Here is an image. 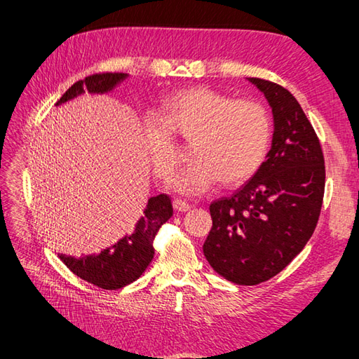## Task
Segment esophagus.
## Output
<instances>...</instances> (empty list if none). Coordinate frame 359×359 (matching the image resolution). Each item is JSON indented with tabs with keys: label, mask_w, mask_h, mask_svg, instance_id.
<instances>
[{
	"label": "esophagus",
	"mask_w": 359,
	"mask_h": 359,
	"mask_svg": "<svg viewBox=\"0 0 359 359\" xmlns=\"http://www.w3.org/2000/svg\"><path fill=\"white\" fill-rule=\"evenodd\" d=\"M172 207H174V210L185 212V211H188L189 208H191V205H189V203H188L187 201H184V199H174V201H172Z\"/></svg>",
	"instance_id": "obj_1"
}]
</instances>
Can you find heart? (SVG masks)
<instances>
[{"label": "heart", "instance_id": "obj_1", "mask_svg": "<svg viewBox=\"0 0 359 359\" xmlns=\"http://www.w3.org/2000/svg\"><path fill=\"white\" fill-rule=\"evenodd\" d=\"M162 116L143 121L144 149L160 179L170 177L179 162L172 131L193 142L194 160L170 182L179 193L202 194L220 179L239 185L261 168L270 148V114L255 100L191 88L168 98Z\"/></svg>", "mask_w": 359, "mask_h": 359}]
</instances>
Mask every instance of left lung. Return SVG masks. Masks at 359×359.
Listing matches in <instances>:
<instances>
[{
    "label": "left lung",
    "instance_id": "8db88e82",
    "mask_svg": "<svg viewBox=\"0 0 359 359\" xmlns=\"http://www.w3.org/2000/svg\"><path fill=\"white\" fill-rule=\"evenodd\" d=\"M273 114L265 162L231 197L210 205L212 228L203 255L226 280L257 285L276 276L313 234L323 207L325 166L313 126L276 83L248 79Z\"/></svg>",
    "mask_w": 359,
    "mask_h": 359
}]
</instances>
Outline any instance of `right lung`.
<instances>
[{
    "label": "right lung",
    "mask_w": 359,
    "mask_h": 359,
    "mask_svg": "<svg viewBox=\"0 0 359 359\" xmlns=\"http://www.w3.org/2000/svg\"><path fill=\"white\" fill-rule=\"evenodd\" d=\"M128 77V74L121 72L89 75L85 80L74 83L57 102V106L83 95L85 90L89 94H109ZM171 216L172 203L170 196L158 194L151 197L134 230L111 247L102 250L100 253L81 257L62 253H58V257L74 274L90 284L103 290L121 288L139 279L148 269L154 257V247H152L154 236Z\"/></svg>",
    "instance_id": "1"
}]
</instances>
